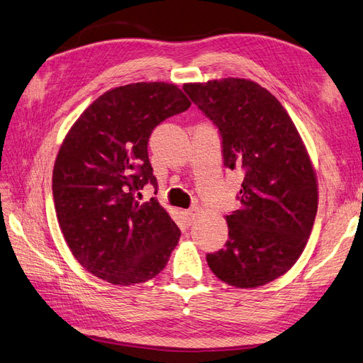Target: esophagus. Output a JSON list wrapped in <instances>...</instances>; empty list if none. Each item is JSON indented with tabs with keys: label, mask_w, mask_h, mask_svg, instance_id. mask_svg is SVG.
Listing matches in <instances>:
<instances>
[{
	"label": "esophagus",
	"mask_w": 363,
	"mask_h": 363,
	"mask_svg": "<svg viewBox=\"0 0 363 363\" xmlns=\"http://www.w3.org/2000/svg\"><path fill=\"white\" fill-rule=\"evenodd\" d=\"M184 218H185V223H187L189 225L193 224V221L196 220L198 218V208H190V210H185L184 212Z\"/></svg>",
	"instance_id": "obj_1"
}]
</instances>
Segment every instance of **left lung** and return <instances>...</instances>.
<instances>
[{"instance_id": "obj_1", "label": "left lung", "mask_w": 363, "mask_h": 363, "mask_svg": "<svg viewBox=\"0 0 363 363\" xmlns=\"http://www.w3.org/2000/svg\"><path fill=\"white\" fill-rule=\"evenodd\" d=\"M191 102L218 126L224 165L241 170V207L225 216V247L207 255L221 281L254 289L297 263L313 230L318 185L296 125L266 88L246 79L185 83Z\"/></svg>"}]
</instances>
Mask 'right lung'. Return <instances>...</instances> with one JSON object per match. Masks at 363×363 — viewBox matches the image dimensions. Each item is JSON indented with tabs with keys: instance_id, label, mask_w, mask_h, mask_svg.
<instances>
[{
	"instance_id": "1",
	"label": "right lung",
	"mask_w": 363,
	"mask_h": 363,
	"mask_svg": "<svg viewBox=\"0 0 363 363\" xmlns=\"http://www.w3.org/2000/svg\"><path fill=\"white\" fill-rule=\"evenodd\" d=\"M190 105L173 83H130L96 99L67 131L52 173L55 213L72 255L92 275L130 286L165 267L181 230L155 198L134 195L148 182L157 187L151 131Z\"/></svg>"
}]
</instances>
